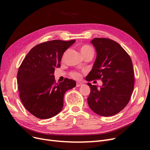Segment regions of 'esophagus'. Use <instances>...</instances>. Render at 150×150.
Segmentation results:
<instances>
[{"mask_svg": "<svg viewBox=\"0 0 150 150\" xmlns=\"http://www.w3.org/2000/svg\"><path fill=\"white\" fill-rule=\"evenodd\" d=\"M82 85V83L80 82H77L76 83V87H80V86Z\"/></svg>", "mask_w": 150, "mask_h": 150, "instance_id": "1", "label": "esophagus"}]
</instances>
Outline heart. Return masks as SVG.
<instances>
[{"label": "heart", "instance_id": "1", "mask_svg": "<svg viewBox=\"0 0 150 150\" xmlns=\"http://www.w3.org/2000/svg\"><path fill=\"white\" fill-rule=\"evenodd\" d=\"M79 50H80V52L81 53V54H82L83 56L88 54H94V50L93 47L91 46H89V45H86V44L83 45V46H81V47L79 48ZM71 76L72 77V78L76 79H79L81 76V74L77 72H72L71 74Z\"/></svg>", "mask_w": 150, "mask_h": 150}]
</instances>
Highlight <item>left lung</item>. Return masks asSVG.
<instances>
[{
    "instance_id": "8db88e82",
    "label": "left lung",
    "mask_w": 150,
    "mask_h": 150,
    "mask_svg": "<svg viewBox=\"0 0 150 150\" xmlns=\"http://www.w3.org/2000/svg\"><path fill=\"white\" fill-rule=\"evenodd\" d=\"M96 49V61L86 77L87 81L101 79L102 86L88 83L91 92L89 108L102 116L120 112L129 103L134 89V71L129 56L120 45L110 39L94 38L91 41Z\"/></svg>"
}]
</instances>
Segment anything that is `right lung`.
<instances>
[{"instance_id": "add662e5", "label": "right lung", "mask_w": 150, "mask_h": 150, "mask_svg": "<svg viewBox=\"0 0 150 150\" xmlns=\"http://www.w3.org/2000/svg\"><path fill=\"white\" fill-rule=\"evenodd\" d=\"M76 42L53 40L34 46L27 54L17 72L18 89L23 105L39 119L56 116L62 109L64 96L74 88L75 81L65 78L56 83L54 70L61 67L63 54Z\"/></svg>"}]
</instances>
